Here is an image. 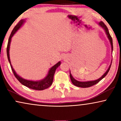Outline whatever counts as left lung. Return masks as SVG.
Wrapping results in <instances>:
<instances>
[{"instance_id": "left-lung-1", "label": "left lung", "mask_w": 121, "mask_h": 121, "mask_svg": "<svg viewBox=\"0 0 121 121\" xmlns=\"http://www.w3.org/2000/svg\"><path fill=\"white\" fill-rule=\"evenodd\" d=\"M99 24L101 26V27L105 30V32H106V33L107 37H108L109 40H110V42H111V44L112 51H113V42H112V39L111 36V35H110V33H109L108 28H107V26H106V25L104 24V23L102 22V21H101V22H99ZM111 64H112V62H111V65H110V67H109V68H108V69H107V70L106 71V72L104 74V75L100 78L97 79V80H94V81H90V82H79V81L76 80L75 79L72 77V74H71L70 72V78L71 81H72V83L74 85L77 86H78V87H89L92 86H93L94 85H95V84H96L97 83H98V82H100V80H101L102 79H103L107 75V73H108V72H109V70H110L111 66Z\"/></svg>"}]
</instances>
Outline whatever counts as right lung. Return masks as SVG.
Here are the masks:
<instances>
[{"mask_svg": "<svg viewBox=\"0 0 121 121\" xmlns=\"http://www.w3.org/2000/svg\"><path fill=\"white\" fill-rule=\"evenodd\" d=\"M25 21L24 20H21L17 23V25L15 26L14 29L13 30L12 32H11L10 35L9 40H8V43L7 45V48H6V52H7V56H8V59L9 60V63L10 64V67L12 70L13 73H14L15 77H16V78L20 82H21L22 85L26 86V87H29V88L34 89V90H43L44 89L48 88L52 84L53 80V77L55 73L56 69L60 65V62H59L57 63L56 65L51 68L50 70H49L48 75H47L45 78L43 79L42 80L40 81H37V82H34V81H31V80H27L26 79H24L19 77L17 74L16 73V72H15L14 69H13L11 64L10 60V57H9V48H10V44L11 42V39L13 35L15 34V32L17 31L18 30L20 29V27H21V25L23 24V23Z\"/></svg>", "mask_w": 121, "mask_h": 121, "instance_id": "right-lung-1", "label": "right lung"}]
</instances>
